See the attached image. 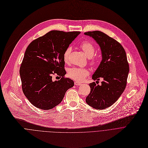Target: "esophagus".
I'll return each instance as SVG.
<instances>
[{
    "label": "esophagus",
    "instance_id": "34e87169",
    "mask_svg": "<svg viewBox=\"0 0 148 148\" xmlns=\"http://www.w3.org/2000/svg\"><path fill=\"white\" fill-rule=\"evenodd\" d=\"M74 84H75V86H81V83L75 81V82H74Z\"/></svg>",
    "mask_w": 148,
    "mask_h": 148
}]
</instances>
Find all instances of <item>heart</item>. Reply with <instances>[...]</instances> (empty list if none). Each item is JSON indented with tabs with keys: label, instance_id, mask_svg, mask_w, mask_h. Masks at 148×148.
<instances>
[{
	"label": "heart",
	"instance_id": "b5f03b06",
	"mask_svg": "<svg viewBox=\"0 0 148 148\" xmlns=\"http://www.w3.org/2000/svg\"><path fill=\"white\" fill-rule=\"evenodd\" d=\"M79 47L88 58H91V64L92 66L97 64V60L95 58H92L95 53V48L91 42L88 41H83L79 45ZM71 50L72 48L69 46L66 48L64 53H63V59L66 62H68L69 60ZM89 74L90 72L88 69L79 67L71 68L68 71V75L70 78L79 82L83 81L89 75Z\"/></svg>",
	"mask_w": 148,
	"mask_h": 148
}]
</instances>
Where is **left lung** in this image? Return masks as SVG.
Returning a JSON list of instances; mask_svg holds the SVG:
<instances>
[{"mask_svg":"<svg viewBox=\"0 0 148 148\" xmlns=\"http://www.w3.org/2000/svg\"><path fill=\"white\" fill-rule=\"evenodd\" d=\"M84 34L95 40L102 53V61L92 78L103 79L100 86L95 82L89 84L91 91L86 102L96 110H104L114 104L125 89L130 71L127 57L122 45L107 34L100 31Z\"/></svg>","mask_w":148,"mask_h":148,"instance_id":"left-lung-1","label":"left lung"}]
</instances>
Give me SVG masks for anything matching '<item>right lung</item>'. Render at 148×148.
<instances>
[{"label": "right lung", "instance_id": "right-lung-1", "mask_svg": "<svg viewBox=\"0 0 148 148\" xmlns=\"http://www.w3.org/2000/svg\"><path fill=\"white\" fill-rule=\"evenodd\" d=\"M80 33L52 30L33 41L26 49L20 67L23 92L34 107L44 110L53 108L74 86V81L65 78L63 53ZM57 74L62 78L54 82Z\"/></svg>", "mask_w": 148, "mask_h": 148}]
</instances>
